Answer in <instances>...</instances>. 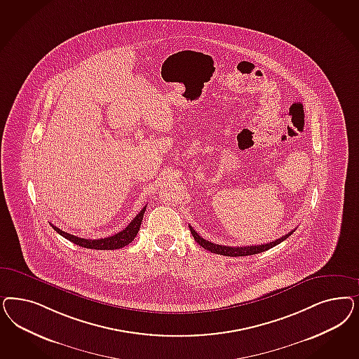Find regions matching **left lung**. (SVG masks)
<instances>
[{
	"mask_svg": "<svg viewBox=\"0 0 359 359\" xmlns=\"http://www.w3.org/2000/svg\"><path fill=\"white\" fill-rule=\"evenodd\" d=\"M189 229H190V231L193 233V236H194V239H196V242H197L199 245H202L205 250H208L210 252H214V254L223 255V256H248V255H255V254H260V252H264L266 250H269V248H272V247H275V245H278V244L281 243V242H284L290 235H292V232L290 231L287 233V235H284V236H281L280 239H276V241H273V242H269V243L266 244H260V245H244V247H230V245H219V244L211 243V242H208L206 239H203L201 235H198L196 230L191 227V226H189Z\"/></svg>",
	"mask_w": 359,
	"mask_h": 359,
	"instance_id": "obj_1",
	"label": "left lung"
}]
</instances>
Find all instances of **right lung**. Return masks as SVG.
<instances>
[{
  "instance_id": "obj_1",
  "label": "right lung",
  "mask_w": 359,
  "mask_h": 359,
  "mask_svg": "<svg viewBox=\"0 0 359 359\" xmlns=\"http://www.w3.org/2000/svg\"><path fill=\"white\" fill-rule=\"evenodd\" d=\"M145 208H147V206L140 211L139 214L135 217V219L132 220L123 231L117 232L115 235L108 236V238H103V239H93V241H91V239H84V238L71 235L69 232L62 231L60 229H58L54 224H51V226H53V229L55 231L58 232L59 235H62L63 238H66L69 242L78 244V245L84 247V248H91V250H118V248L126 247L127 244L130 243L136 238V235H137V232L140 230V226H141V222H142V218H144Z\"/></svg>"
}]
</instances>
